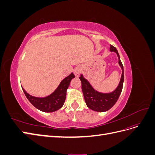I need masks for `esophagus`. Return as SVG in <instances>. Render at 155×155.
<instances>
[{
    "instance_id": "esophagus-1",
    "label": "esophagus",
    "mask_w": 155,
    "mask_h": 155,
    "mask_svg": "<svg viewBox=\"0 0 155 155\" xmlns=\"http://www.w3.org/2000/svg\"><path fill=\"white\" fill-rule=\"evenodd\" d=\"M81 72V68L80 67H77L74 70V74L76 77H78Z\"/></svg>"
}]
</instances>
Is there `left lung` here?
Masks as SVG:
<instances>
[{
	"instance_id": "8db88e82",
	"label": "left lung",
	"mask_w": 155,
	"mask_h": 155,
	"mask_svg": "<svg viewBox=\"0 0 155 155\" xmlns=\"http://www.w3.org/2000/svg\"><path fill=\"white\" fill-rule=\"evenodd\" d=\"M110 50L111 51H114L118 55L119 64L122 69V74H121L120 83L114 91L108 94L98 92L92 88L87 79L83 78V75H81V76L79 77L81 81V88L84 98H85L87 107L89 109L97 112H105L109 110L110 108L113 107L118 100L123 88L124 81L123 64L121 62L118 50L114 46L110 45Z\"/></svg>"
}]
</instances>
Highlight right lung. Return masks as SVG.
Wrapping results in <instances>:
<instances>
[{"mask_svg": "<svg viewBox=\"0 0 155 155\" xmlns=\"http://www.w3.org/2000/svg\"><path fill=\"white\" fill-rule=\"evenodd\" d=\"M74 78L75 76L73 73L70 74L61 82L57 89L51 94L45 97L32 96L28 94L23 88L22 91L27 99L37 109L45 112H52L61 109L64 105L66 99L67 90Z\"/></svg>", "mask_w": 155, "mask_h": 155, "instance_id": "obj_1", "label": "right lung"}]
</instances>
